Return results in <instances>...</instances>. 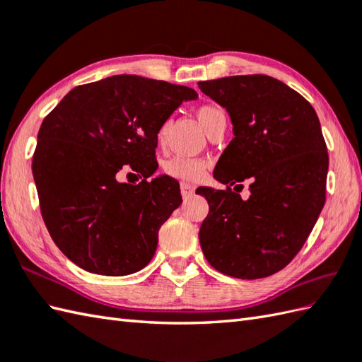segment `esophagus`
<instances>
[{
    "mask_svg": "<svg viewBox=\"0 0 362 362\" xmlns=\"http://www.w3.org/2000/svg\"><path fill=\"white\" fill-rule=\"evenodd\" d=\"M180 193L183 196V199H189L191 196L194 194V188L191 187V185H188V183H182V185H180Z\"/></svg>",
    "mask_w": 362,
    "mask_h": 362,
    "instance_id": "esophagus-1",
    "label": "esophagus"
}]
</instances>
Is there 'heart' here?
Returning <instances> with one entry per match:
<instances>
[{"mask_svg": "<svg viewBox=\"0 0 362 362\" xmlns=\"http://www.w3.org/2000/svg\"><path fill=\"white\" fill-rule=\"evenodd\" d=\"M196 117L202 127L210 134L214 127H218L221 122H226V112L216 104H201L196 109ZM169 127V121H163L157 130V140L163 141ZM205 161L199 158H189L175 156L166 160L163 163V173L173 179L182 182H197L204 175Z\"/></svg>", "mask_w": 362, "mask_h": 362, "instance_id": "1", "label": "heart"}]
</instances>
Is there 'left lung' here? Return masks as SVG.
Wrapping results in <instances>:
<instances>
[{"label":"left lung","mask_w":362,"mask_h":362,"mask_svg":"<svg viewBox=\"0 0 362 362\" xmlns=\"http://www.w3.org/2000/svg\"><path fill=\"white\" fill-rule=\"evenodd\" d=\"M197 86L226 107L235 134L213 173L227 188H199L210 206L201 247L221 274L264 279L294 259L324 209L328 152L319 118L302 95L271 76ZM244 180L251 182L245 202L234 193Z\"/></svg>","instance_id":"8db88e82"}]
</instances>
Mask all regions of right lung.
Segmentation results:
<instances>
[{
	"mask_svg": "<svg viewBox=\"0 0 362 362\" xmlns=\"http://www.w3.org/2000/svg\"><path fill=\"white\" fill-rule=\"evenodd\" d=\"M189 87L119 74L73 88L43 119L33 174L45 226L74 264L99 275L138 272L158 230L182 204L177 180L157 171V130ZM121 168L140 184H119ZM132 174V173H130Z\"/></svg>",
	"mask_w": 362,
	"mask_h": 362,
	"instance_id": "1",
	"label": "right lung"
}]
</instances>
